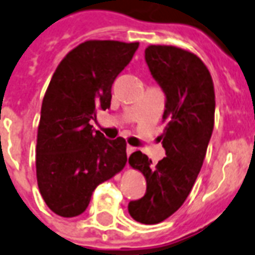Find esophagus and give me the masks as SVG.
Returning a JSON list of instances; mask_svg holds the SVG:
<instances>
[{
    "mask_svg": "<svg viewBox=\"0 0 255 255\" xmlns=\"http://www.w3.org/2000/svg\"><path fill=\"white\" fill-rule=\"evenodd\" d=\"M135 151H136L135 147H132V145H127V155H128V156H129L132 152H135Z\"/></svg>",
    "mask_w": 255,
    "mask_h": 255,
    "instance_id": "esophagus-1",
    "label": "esophagus"
}]
</instances>
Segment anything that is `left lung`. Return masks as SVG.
I'll return each mask as SVG.
<instances>
[{
	"label": "left lung",
	"instance_id": "obj_1",
	"mask_svg": "<svg viewBox=\"0 0 255 255\" xmlns=\"http://www.w3.org/2000/svg\"><path fill=\"white\" fill-rule=\"evenodd\" d=\"M145 61L166 93L160 139L167 156L158 164L140 151L129 156V166L144 175L147 192L129 202L128 213L137 222L156 225L179 210L197 180L213 133L215 92L206 64L190 50L149 45Z\"/></svg>",
	"mask_w": 255,
	"mask_h": 255
}]
</instances>
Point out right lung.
<instances>
[{
  "mask_svg": "<svg viewBox=\"0 0 255 255\" xmlns=\"http://www.w3.org/2000/svg\"><path fill=\"white\" fill-rule=\"evenodd\" d=\"M139 42L88 40L58 64L42 100L37 129L36 175L46 206L64 218L88 207L92 192L127 163L123 137L93 131L97 110L111 106V87Z\"/></svg>",
  "mask_w": 255,
  "mask_h": 255,
  "instance_id": "1",
  "label": "right lung"
}]
</instances>
